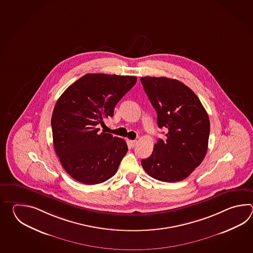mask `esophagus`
I'll list each match as a JSON object with an SVG mask.
<instances>
[{
	"label": "esophagus",
	"mask_w": 253,
	"mask_h": 253,
	"mask_svg": "<svg viewBox=\"0 0 253 253\" xmlns=\"http://www.w3.org/2000/svg\"><path fill=\"white\" fill-rule=\"evenodd\" d=\"M129 144L131 145V147H134L136 144H137V141H135V140H131V141H129Z\"/></svg>",
	"instance_id": "34e87169"
}]
</instances>
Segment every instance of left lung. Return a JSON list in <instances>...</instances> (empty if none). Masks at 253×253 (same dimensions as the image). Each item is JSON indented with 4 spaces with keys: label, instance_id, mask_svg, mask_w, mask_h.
<instances>
[{
    "label": "left lung",
    "instance_id": "obj_1",
    "mask_svg": "<svg viewBox=\"0 0 253 253\" xmlns=\"http://www.w3.org/2000/svg\"><path fill=\"white\" fill-rule=\"evenodd\" d=\"M157 113L166 139H158L153 153L141 164L150 176L167 183L188 177L204 160L210 134L208 114L194 92L166 77L140 79Z\"/></svg>",
    "mask_w": 253,
    "mask_h": 253
}]
</instances>
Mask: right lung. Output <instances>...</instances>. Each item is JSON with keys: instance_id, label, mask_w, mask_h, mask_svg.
<instances>
[{"instance_id": "right-lung-1", "label": "right lung", "mask_w": 253, "mask_h": 253, "mask_svg": "<svg viewBox=\"0 0 253 253\" xmlns=\"http://www.w3.org/2000/svg\"><path fill=\"white\" fill-rule=\"evenodd\" d=\"M134 76L86 74L59 97L51 117L54 149L71 177L85 184L112 177L127 152L126 141L99 132L119 100L134 86Z\"/></svg>"}]
</instances>
